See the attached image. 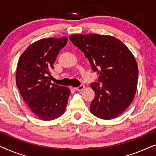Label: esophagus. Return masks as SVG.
Instances as JSON below:
<instances>
[{"label":"esophagus","mask_w":156,"mask_h":156,"mask_svg":"<svg viewBox=\"0 0 156 156\" xmlns=\"http://www.w3.org/2000/svg\"><path fill=\"white\" fill-rule=\"evenodd\" d=\"M74 90H76V91H82L83 89H84V85L81 84L80 87H75V88H74Z\"/></svg>","instance_id":"obj_1"}]
</instances>
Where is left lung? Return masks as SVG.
Instances as JSON below:
<instances>
[{"label": "left lung", "instance_id": "8db88e82", "mask_svg": "<svg viewBox=\"0 0 156 156\" xmlns=\"http://www.w3.org/2000/svg\"><path fill=\"white\" fill-rule=\"evenodd\" d=\"M69 40L84 52L99 74L90 86L95 97L90 111L101 119H112L133 101L137 89L138 65L129 48L116 37L98 34L73 35Z\"/></svg>", "mask_w": 156, "mask_h": 156}]
</instances>
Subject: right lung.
I'll return each mask as SVG.
<instances>
[{"label": "right lung", "instance_id": "1", "mask_svg": "<svg viewBox=\"0 0 156 156\" xmlns=\"http://www.w3.org/2000/svg\"><path fill=\"white\" fill-rule=\"evenodd\" d=\"M67 42V37L44 38L30 44L19 59L16 85L31 112L42 120H53L65 112L70 89L52 84L50 76Z\"/></svg>", "mask_w": 156, "mask_h": 156}]
</instances>
